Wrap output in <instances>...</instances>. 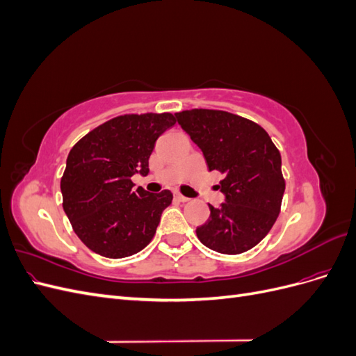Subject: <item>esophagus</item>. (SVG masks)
I'll list each match as a JSON object with an SVG mask.
<instances>
[{
  "label": "esophagus",
  "mask_w": 356,
  "mask_h": 356,
  "mask_svg": "<svg viewBox=\"0 0 356 356\" xmlns=\"http://www.w3.org/2000/svg\"><path fill=\"white\" fill-rule=\"evenodd\" d=\"M174 197L178 200V202H188L190 199L188 197H186V196H182V195H179V193H175L174 195Z\"/></svg>",
  "instance_id": "1"
}]
</instances>
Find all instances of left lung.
I'll list each match as a JSON object with an SVG mask.
<instances>
[{
    "mask_svg": "<svg viewBox=\"0 0 356 356\" xmlns=\"http://www.w3.org/2000/svg\"><path fill=\"white\" fill-rule=\"evenodd\" d=\"M178 124L203 153L209 170H220L224 203L209 204V220L196 229L199 241L221 254H241L261 242L281 211L285 191L281 153L261 126L218 110L175 114Z\"/></svg>",
    "mask_w": 356,
    "mask_h": 356,
    "instance_id": "8db88e82",
    "label": "left lung"
}]
</instances>
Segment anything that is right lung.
<instances>
[{
	"mask_svg": "<svg viewBox=\"0 0 356 356\" xmlns=\"http://www.w3.org/2000/svg\"><path fill=\"white\" fill-rule=\"evenodd\" d=\"M175 122L170 113L120 115L71 148L60 179L63 211L93 252L124 258L152 242L172 193L135 190L132 177L148 175L157 138Z\"/></svg>",
	"mask_w": 356,
	"mask_h": 356,
	"instance_id": "add662e5",
	"label": "right lung"
}]
</instances>
